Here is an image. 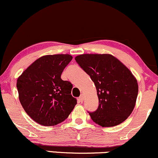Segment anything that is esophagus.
Wrapping results in <instances>:
<instances>
[{"label": "esophagus", "mask_w": 158, "mask_h": 158, "mask_svg": "<svg viewBox=\"0 0 158 158\" xmlns=\"http://www.w3.org/2000/svg\"><path fill=\"white\" fill-rule=\"evenodd\" d=\"M78 100H79V101H81V102H83V100H84V98H83V94H81V96H80V97H79Z\"/></svg>", "instance_id": "obj_1"}]
</instances>
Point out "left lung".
<instances>
[{"mask_svg":"<svg viewBox=\"0 0 158 158\" xmlns=\"http://www.w3.org/2000/svg\"><path fill=\"white\" fill-rule=\"evenodd\" d=\"M75 60L97 89L99 106L95 112H89L92 120L103 127L123 123L132 112L138 94V81L131 72L109 54H83Z\"/></svg>","mask_w":158,"mask_h":158,"instance_id":"left-lung-1","label":"left lung"}]
</instances>
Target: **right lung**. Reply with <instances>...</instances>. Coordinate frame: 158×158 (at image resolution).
Instances as JSON below:
<instances>
[{
  "label": "right lung",
  "instance_id": "1",
  "mask_svg": "<svg viewBox=\"0 0 158 158\" xmlns=\"http://www.w3.org/2000/svg\"><path fill=\"white\" fill-rule=\"evenodd\" d=\"M70 55L39 57L17 80L20 103L33 120L46 127L64 121L77 104L71 94L72 84L61 79L72 60Z\"/></svg>",
  "mask_w": 158,
  "mask_h": 158
}]
</instances>
